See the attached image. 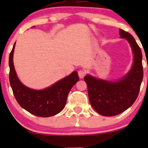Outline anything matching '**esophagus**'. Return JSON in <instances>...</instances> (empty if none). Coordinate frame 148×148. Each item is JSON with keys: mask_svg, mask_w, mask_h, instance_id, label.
I'll use <instances>...</instances> for the list:
<instances>
[{"mask_svg": "<svg viewBox=\"0 0 148 148\" xmlns=\"http://www.w3.org/2000/svg\"><path fill=\"white\" fill-rule=\"evenodd\" d=\"M78 75H79V78L83 79L85 75H86V71H84V70L79 71Z\"/></svg>", "mask_w": 148, "mask_h": 148, "instance_id": "1", "label": "esophagus"}]
</instances>
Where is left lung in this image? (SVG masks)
Listing matches in <instances>:
<instances>
[{
	"label": "left lung",
	"mask_w": 148,
	"mask_h": 148,
	"mask_svg": "<svg viewBox=\"0 0 148 148\" xmlns=\"http://www.w3.org/2000/svg\"><path fill=\"white\" fill-rule=\"evenodd\" d=\"M119 35L128 41L133 54V63L128 73L115 82L100 79L90 75L84 77L91 105L96 112L105 116H115L132 106L138 96L143 80L140 48L128 32L120 29Z\"/></svg>",
	"instance_id": "1"
}]
</instances>
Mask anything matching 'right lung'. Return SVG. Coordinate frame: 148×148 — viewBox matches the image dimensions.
<instances>
[{"mask_svg": "<svg viewBox=\"0 0 148 148\" xmlns=\"http://www.w3.org/2000/svg\"><path fill=\"white\" fill-rule=\"evenodd\" d=\"M15 43L9 55V82L16 100L22 108L36 116H54L64 108L69 93L79 80L77 71L58 81L42 90L31 89L24 86L17 77L13 64Z\"/></svg>", "mask_w": 148, "mask_h": 148, "instance_id": "add662e5", "label": "right lung"}]
</instances>
